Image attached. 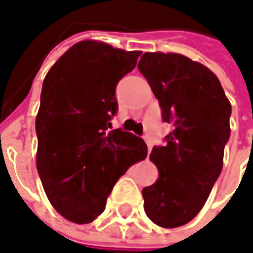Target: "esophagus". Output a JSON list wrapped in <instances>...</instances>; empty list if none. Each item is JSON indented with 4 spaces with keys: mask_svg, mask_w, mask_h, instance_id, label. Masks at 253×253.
I'll return each instance as SVG.
<instances>
[{
    "mask_svg": "<svg viewBox=\"0 0 253 253\" xmlns=\"http://www.w3.org/2000/svg\"><path fill=\"white\" fill-rule=\"evenodd\" d=\"M143 139H145V142H146V145H147V147H149V150H152V147H153V143H152V139L149 138L147 135H145V136H143Z\"/></svg>",
    "mask_w": 253,
    "mask_h": 253,
    "instance_id": "esophagus-1",
    "label": "esophagus"
}]
</instances>
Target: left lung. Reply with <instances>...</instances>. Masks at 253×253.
Here are the masks:
<instances>
[{
    "instance_id": "obj_1",
    "label": "left lung",
    "mask_w": 253,
    "mask_h": 253,
    "mask_svg": "<svg viewBox=\"0 0 253 253\" xmlns=\"http://www.w3.org/2000/svg\"><path fill=\"white\" fill-rule=\"evenodd\" d=\"M138 68L172 125L149 156L159 178L143 188V206L154 224L175 228L201 211L221 172L231 104L217 76L182 54L145 52Z\"/></svg>"
}]
</instances>
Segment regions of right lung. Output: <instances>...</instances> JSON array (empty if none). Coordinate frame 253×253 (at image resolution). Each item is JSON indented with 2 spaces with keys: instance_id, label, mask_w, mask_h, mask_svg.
Returning <instances> with one entry per match:
<instances>
[{
  "instance_id": "add662e5",
  "label": "right lung",
  "mask_w": 253,
  "mask_h": 253,
  "mask_svg": "<svg viewBox=\"0 0 253 253\" xmlns=\"http://www.w3.org/2000/svg\"><path fill=\"white\" fill-rule=\"evenodd\" d=\"M142 51L96 40L74 44L50 68L36 117V166L52 208L76 224L106 209L115 182L146 159L143 139L111 128L115 86Z\"/></svg>"
}]
</instances>
